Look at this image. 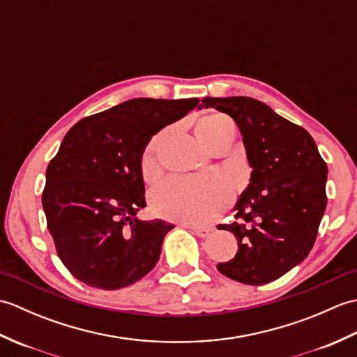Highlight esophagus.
Returning a JSON list of instances; mask_svg holds the SVG:
<instances>
[{"mask_svg":"<svg viewBox=\"0 0 357 357\" xmlns=\"http://www.w3.org/2000/svg\"><path fill=\"white\" fill-rule=\"evenodd\" d=\"M185 227H188V229H192L196 236H199V238H207L208 234L213 231V229H211V227H202V225H185Z\"/></svg>","mask_w":357,"mask_h":357,"instance_id":"34e87169","label":"esophagus"}]
</instances>
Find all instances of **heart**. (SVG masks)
Wrapping results in <instances>:
<instances>
[{"label":"heart","instance_id":"1","mask_svg":"<svg viewBox=\"0 0 357 357\" xmlns=\"http://www.w3.org/2000/svg\"><path fill=\"white\" fill-rule=\"evenodd\" d=\"M199 141L206 146L222 135H234V126L224 115L202 118L196 126ZM144 173L151 176L155 162L151 147L144 158ZM231 190L221 178L172 176L159 184L151 195V207L159 216L185 224H206L229 207Z\"/></svg>","mask_w":357,"mask_h":357}]
</instances>
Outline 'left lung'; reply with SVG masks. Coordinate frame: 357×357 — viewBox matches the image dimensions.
<instances>
[{
  "mask_svg": "<svg viewBox=\"0 0 357 357\" xmlns=\"http://www.w3.org/2000/svg\"><path fill=\"white\" fill-rule=\"evenodd\" d=\"M202 107L230 115L242 135L250 184L236 204L238 222L221 224L238 253L218 270L247 285L268 284L308 256L327 207V164L305 128L248 96L204 98Z\"/></svg>",
  "mask_w": 357,
  "mask_h": 357,
  "instance_id": "obj_1",
  "label": "left lung"
}]
</instances>
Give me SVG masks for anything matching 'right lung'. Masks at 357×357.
<instances>
[{"label":"right lung","mask_w":357,"mask_h":357,"mask_svg":"<svg viewBox=\"0 0 357 357\" xmlns=\"http://www.w3.org/2000/svg\"><path fill=\"white\" fill-rule=\"evenodd\" d=\"M199 104L133 98L78 121L45 172L43 208L59 259L89 287L118 290L155 267L174 225L141 221L142 155L151 136Z\"/></svg>","instance_id":"right-lung-1"}]
</instances>
